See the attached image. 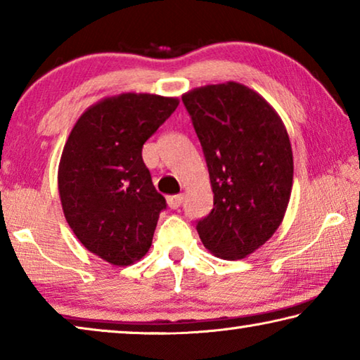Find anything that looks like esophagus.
<instances>
[{
  "mask_svg": "<svg viewBox=\"0 0 360 360\" xmlns=\"http://www.w3.org/2000/svg\"><path fill=\"white\" fill-rule=\"evenodd\" d=\"M184 202V195L179 193V195H172V197H167V203L172 210H178L179 206Z\"/></svg>",
  "mask_w": 360,
  "mask_h": 360,
  "instance_id": "esophagus-1",
  "label": "esophagus"
}]
</instances>
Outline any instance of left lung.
<instances>
[{"instance_id":"1","label":"left lung","mask_w":360,"mask_h":360,"mask_svg":"<svg viewBox=\"0 0 360 360\" xmlns=\"http://www.w3.org/2000/svg\"><path fill=\"white\" fill-rule=\"evenodd\" d=\"M208 165L214 208L197 224L216 257L238 260L271 238L288 210L294 157L288 130L264 96L238 82L182 95Z\"/></svg>"}]
</instances>
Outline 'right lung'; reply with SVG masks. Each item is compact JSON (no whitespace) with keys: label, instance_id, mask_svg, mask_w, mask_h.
<instances>
[{"label":"right lung","instance_id":"1","mask_svg":"<svg viewBox=\"0 0 360 360\" xmlns=\"http://www.w3.org/2000/svg\"><path fill=\"white\" fill-rule=\"evenodd\" d=\"M173 96L120 94L95 103L72 127L58 192L77 240L111 265L143 259L167 208L143 162V144L178 108Z\"/></svg>","mask_w":360,"mask_h":360}]
</instances>
